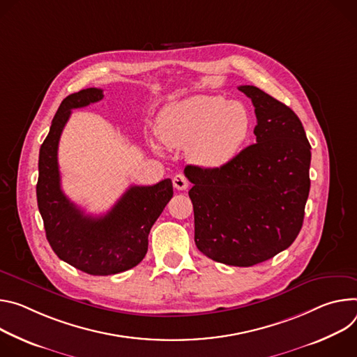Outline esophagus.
I'll use <instances>...</instances> for the list:
<instances>
[{"mask_svg":"<svg viewBox=\"0 0 357 357\" xmlns=\"http://www.w3.org/2000/svg\"><path fill=\"white\" fill-rule=\"evenodd\" d=\"M173 185L177 190H185L188 187V181L183 174H177V176L173 177Z\"/></svg>","mask_w":357,"mask_h":357,"instance_id":"esophagus-1","label":"esophagus"}]
</instances>
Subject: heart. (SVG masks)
Instances as JSON below:
<instances>
[{
  "instance_id": "1",
  "label": "heart",
  "mask_w": 357,
  "mask_h": 357,
  "mask_svg": "<svg viewBox=\"0 0 357 357\" xmlns=\"http://www.w3.org/2000/svg\"><path fill=\"white\" fill-rule=\"evenodd\" d=\"M250 129L251 117L241 103L202 95L167 106L158 119L157 135L169 147H185L191 163L218 169L240 151Z\"/></svg>"
}]
</instances>
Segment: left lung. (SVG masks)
<instances>
[{"instance_id": "left-lung-1", "label": "left lung", "mask_w": 357, "mask_h": 357, "mask_svg": "<svg viewBox=\"0 0 357 357\" xmlns=\"http://www.w3.org/2000/svg\"><path fill=\"white\" fill-rule=\"evenodd\" d=\"M238 89L255 107L257 143L222 167L184 173L197 248L225 265L252 266L287 250L302 228L310 144L291 107L257 86Z\"/></svg>"}]
</instances>
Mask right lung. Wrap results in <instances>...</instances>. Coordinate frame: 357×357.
<instances>
[{
  "label": "right lung",
  "instance_id": "right-lung-1",
  "mask_svg": "<svg viewBox=\"0 0 357 357\" xmlns=\"http://www.w3.org/2000/svg\"><path fill=\"white\" fill-rule=\"evenodd\" d=\"M103 99L98 88L66 96L39 149L36 200L47 240L54 252L89 275H114L136 266L146 255L149 232L173 197L166 178L154 185H132L105 215L92 217L76 207L61 188L58 144L72 109Z\"/></svg>",
  "mask_w": 357,
  "mask_h": 357
}]
</instances>
